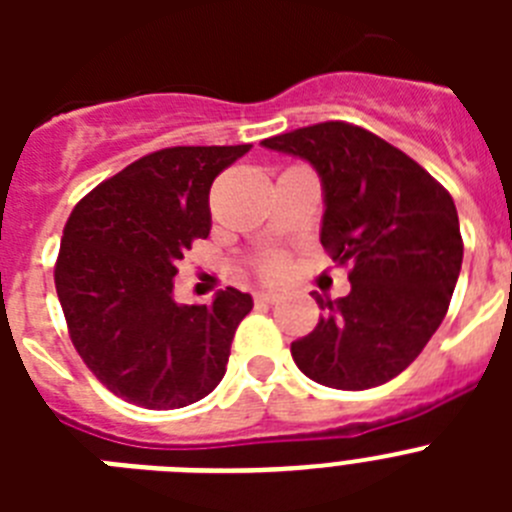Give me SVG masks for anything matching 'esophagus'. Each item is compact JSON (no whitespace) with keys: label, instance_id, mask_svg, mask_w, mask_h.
Segmentation results:
<instances>
[{"label":"esophagus","instance_id":"esophagus-1","mask_svg":"<svg viewBox=\"0 0 512 512\" xmlns=\"http://www.w3.org/2000/svg\"><path fill=\"white\" fill-rule=\"evenodd\" d=\"M253 300L259 302V305H271V302L279 300V295L277 292H271V289H261V292H256V295H253Z\"/></svg>","mask_w":512,"mask_h":512}]
</instances>
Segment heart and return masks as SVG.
<instances>
[{
	"label": "heart",
	"instance_id": "obj_1",
	"mask_svg": "<svg viewBox=\"0 0 512 512\" xmlns=\"http://www.w3.org/2000/svg\"><path fill=\"white\" fill-rule=\"evenodd\" d=\"M284 269H287V261H284L282 253H269V256H264L259 264L261 277L266 279H279L284 274Z\"/></svg>",
	"mask_w": 512,
	"mask_h": 512
}]
</instances>
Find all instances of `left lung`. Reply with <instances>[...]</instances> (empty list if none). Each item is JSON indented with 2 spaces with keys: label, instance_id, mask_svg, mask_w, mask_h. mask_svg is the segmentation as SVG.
I'll return each mask as SVG.
<instances>
[{
  "label": "left lung",
  "instance_id": "obj_1",
  "mask_svg": "<svg viewBox=\"0 0 512 512\" xmlns=\"http://www.w3.org/2000/svg\"><path fill=\"white\" fill-rule=\"evenodd\" d=\"M271 151L305 158L323 184L320 243L351 264V292L318 300V325L292 343L312 382L369 390L405 372L446 318L461 271L451 194L400 148L341 120L274 135Z\"/></svg>",
  "mask_w": 512,
  "mask_h": 512
}]
</instances>
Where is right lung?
Instances as JSON below:
<instances>
[{
    "label": "right lung",
    "instance_id": "add662e5",
    "mask_svg": "<svg viewBox=\"0 0 512 512\" xmlns=\"http://www.w3.org/2000/svg\"><path fill=\"white\" fill-rule=\"evenodd\" d=\"M251 146L148 153L71 212L56 261L69 336L94 377L148 410L187 408L225 377L235 328L251 312L225 287L210 305L174 300L176 264L210 235L215 176Z\"/></svg>",
    "mask_w": 512,
    "mask_h": 512
}]
</instances>
